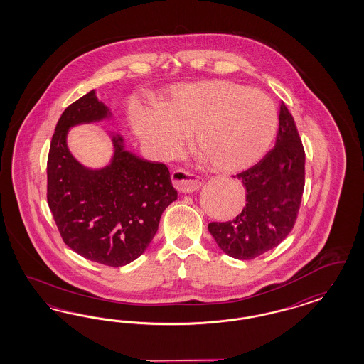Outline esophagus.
I'll list each match as a JSON object with an SVG mask.
<instances>
[{
    "label": "esophagus",
    "instance_id": "34e87169",
    "mask_svg": "<svg viewBox=\"0 0 364 364\" xmlns=\"http://www.w3.org/2000/svg\"><path fill=\"white\" fill-rule=\"evenodd\" d=\"M172 184L180 192H193L201 187L203 178L184 169H175L172 172Z\"/></svg>",
    "mask_w": 364,
    "mask_h": 364
}]
</instances>
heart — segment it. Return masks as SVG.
<instances>
[{"label":"heart","mask_w":364,"mask_h":364,"mask_svg":"<svg viewBox=\"0 0 364 364\" xmlns=\"http://www.w3.org/2000/svg\"><path fill=\"white\" fill-rule=\"evenodd\" d=\"M133 129L156 159L166 160L193 134L210 166L237 172L252 166L271 143L276 108L265 93L230 81H203L172 90L161 110H134Z\"/></svg>","instance_id":"obj_1"}]
</instances>
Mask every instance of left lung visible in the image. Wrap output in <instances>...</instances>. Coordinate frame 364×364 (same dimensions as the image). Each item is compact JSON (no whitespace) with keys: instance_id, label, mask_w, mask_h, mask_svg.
I'll return each instance as SVG.
<instances>
[{"instance_id":"obj_1","label":"left lung","mask_w":364,"mask_h":364,"mask_svg":"<svg viewBox=\"0 0 364 364\" xmlns=\"http://www.w3.org/2000/svg\"><path fill=\"white\" fill-rule=\"evenodd\" d=\"M306 154L294 117L280 104L276 144L250 169L236 175L245 205L233 220L208 224L224 254L251 260L277 247L294 228L306 176Z\"/></svg>"}]
</instances>
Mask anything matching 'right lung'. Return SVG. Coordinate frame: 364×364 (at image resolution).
Returning <instances> with one entry per match:
<instances>
[{"label":"right lung","instance_id":"obj_1","mask_svg":"<svg viewBox=\"0 0 364 364\" xmlns=\"http://www.w3.org/2000/svg\"><path fill=\"white\" fill-rule=\"evenodd\" d=\"M108 108L95 90L70 104L55 125L46 164V198L66 245L108 267L136 260L152 242L160 218L177 198L164 163L140 159L113 137L109 166L92 171L66 146L68 129L107 117Z\"/></svg>","mask_w":364,"mask_h":364}]
</instances>
